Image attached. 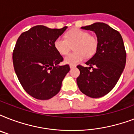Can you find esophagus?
<instances>
[{
  "instance_id": "1",
  "label": "esophagus",
  "mask_w": 134,
  "mask_h": 134,
  "mask_svg": "<svg viewBox=\"0 0 134 134\" xmlns=\"http://www.w3.org/2000/svg\"><path fill=\"white\" fill-rule=\"evenodd\" d=\"M69 67H70V68H71V69H73V68H75L76 65H73V64H71V65H69Z\"/></svg>"
}]
</instances>
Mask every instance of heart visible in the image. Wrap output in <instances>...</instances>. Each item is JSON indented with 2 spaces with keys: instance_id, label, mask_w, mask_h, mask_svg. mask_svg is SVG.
<instances>
[{
  "instance_id": "1",
  "label": "heart",
  "mask_w": 134,
  "mask_h": 134,
  "mask_svg": "<svg viewBox=\"0 0 134 134\" xmlns=\"http://www.w3.org/2000/svg\"><path fill=\"white\" fill-rule=\"evenodd\" d=\"M73 44L74 51L65 58V62L67 64H76L86 56H93L97 51L99 41L97 37L90 35L88 31L76 28L69 30L65 37H58L54 42L55 50L63 55L68 53Z\"/></svg>"
}]
</instances>
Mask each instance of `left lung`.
Returning <instances> with one entry per match:
<instances>
[{
    "label": "left lung",
    "mask_w": 134,
    "mask_h": 134,
    "mask_svg": "<svg viewBox=\"0 0 134 134\" xmlns=\"http://www.w3.org/2000/svg\"><path fill=\"white\" fill-rule=\"evenodd\" d=\"M81 28L95 32L99 46L94 56L86 63L89 67L77 65L80 71L77 85L86 95L101 97L112 90L125 69L127 53L122 37L118 30L104 23H94ZM91 68L93 70L90 71Z\"/></svg>",
    "instance_id": "obj_1"
}]
</instances>
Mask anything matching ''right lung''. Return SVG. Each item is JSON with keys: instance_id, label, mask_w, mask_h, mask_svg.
Wrapping results in <instances>:
<instances>
[{"instance_id": "right-lung-1", "label": "right lung", "mask_w": 134, "mask_h": 134, "mask_svg": "<svg viewBox=\"0 0 134 134\" xmlns=\"http://www.w3.org/2000/svg\"><path fill=\"white\" fill-rule=\"evenodd\" d=\"M67 26L60 29L35 26L22 32L12 53L14 69L24 90L37 99H49L58 93L69 65L58 64L63 58L54 42Z\"/></svg>"}]
</instances>
